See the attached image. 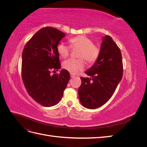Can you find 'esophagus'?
<instances>
[{"mask_svg": "<svg viewBox=\"0 0 147 147\" xmlns=\"http://www.w3.org/2000/svg\"><path fill=\"white\" fill-rule=\"evenodd\" d=\"M70 77H71V78H74V77H75V75H74L71 74H70Z\"/></svg>", "mask_w": 147, "mask_h": 147, "instance_id": "34e87169", "label": "esophagus"}]
</instances>
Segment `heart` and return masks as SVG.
Returning a JSON list of instances; mask_svg holds the SVG:
<instances>
[{
    "label": "heart",
    "instance_id": "1",
    "mask_svg": "<svg viewBox=\"0 0 147 147\" xmlns=\"http://www.w3.org/2000/svg\"><path fill=\"white\" fill-rule=\"evenodd\" d=\"M70 47L72 48H79L77 56L79 59L70 58L65 60L63 64V68L71 74H76L79 71L84 69V61L88 63H93L97 61L100 55V47L93 43L92 40L84 35H80L71 38L69 40ZM70 47L63 42L57 45V51L62 57L65 58L69 56L70 52Z\"/></svg>",
    "mask_w": 147,
    "mask_h": 147
}]
</instances>
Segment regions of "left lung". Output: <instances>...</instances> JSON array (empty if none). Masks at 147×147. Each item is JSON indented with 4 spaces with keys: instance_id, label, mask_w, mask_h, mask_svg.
Listing matches in <instances>:
<instances>
[{
    "instance_id": "8db88e82",
    "label": "left lung",
    "mask_w": 147,
    "mask_h": 147,
    "mask_svg": "<svg viewBox=\"0 0 147 147\" xmlns=\"http://www.w3.org/2000/svg\"><path fill=\"white\" fill-rule=\"evenodd\" d=\"M120 49L109 35L102 38L100 53L94 65L85 72L91 78L80 77L78 96L84 107L94 109L105 104L113 94L123 77Z\"/></svg>"
}]
</instances>
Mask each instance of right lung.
<instances>
[{
    "mask_svg": "<svg viewBox=\"0 0 147 147\" xmlns=\"http://www.w3.org/2000/svg\"><path fill=\"white\" fill-rule=\"evenodd\" d=\"M65 35L55 28H42L26 44L23 51L21 76L24 86L29 96L44 107L58 103L70 78L65 69L51 75V70L61 68L56 48Z\"/></svg>",
    "mask_w": 147,
    "mask_h": 147,
    "instance_id": "add662e5",
    "label": "right lung"
}]
</instances>
